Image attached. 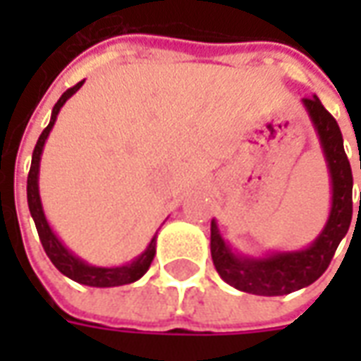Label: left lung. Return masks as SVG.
I'll return each instance as SVG.
<instances>
[{"instance_id":"obj_1","label":"left lung","mask_w":361,"mask_h":361,"mask_svg":"<svg viewBox=\"0 0 361 361\" xmlns=\"http://www.w3.org/2000/svg\"><path fill=\"white\" fill-rule=\"evenodd\" d=\"M303 108L323 149L331 180V211L319 235L302 250L245 255L234 250L211 220V255L220 279L235 290L255 295H284L310 286L326 271L352 222V168L344 152L341 127L317 96L303 98ZM361 207V203H360Z\"/></svg>"}]
</instances>
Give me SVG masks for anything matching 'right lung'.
Here are the masks:
<instances>
[{"instance_id": "add662e5", "label": "right lung", "mask_w": 361, "mask_h": 361, "mask_svg": "<svg viewBox=\"0 0 361 361\" xmlns=\"http://www.w3.org/2000/svg\"><path fill=\"white\" fill-rule=\"evenodd\" d=\"M82 82H77L75 87L67 89L61 98H59L54 110H51V118L48 127L44 129L42 135L38 137V142H36L35 152H32V164H30V172H28L27 180V199H28V211H30V216L35 220L36 230H38V235H40V242H42V247L46 251V255L50 257V261L54 263V267L58 269L61 274H66L67 279L75 280L79 284H85V286L92 288H114V286H123V284H131V282H137L141 279L145 272L149 271L152 259L157 255V234L152 235V240L147 245V250L142 251L141 255H137L133 261L129 263H123V265L118 267H96L87 263L85 259H81L79 255H75L73 251L67 247L66 243L61 242L58 238V234L54 232V228L50 226V222L44 214L42 199H40V188H38V176H40V158H42L44 145H46V139L50 137V131L56 119H58L59 110L63 108V104L71 98V96L81 89Z\"/></svg>"}]
</instances>
